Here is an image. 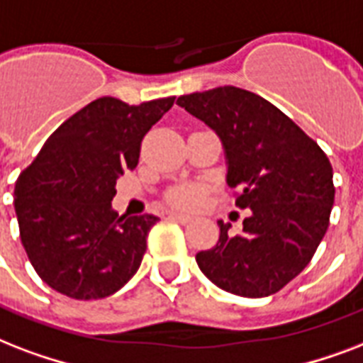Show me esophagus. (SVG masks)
<instances>
[{
  "label": "esophagus",
  "mask_w": 363,
  "mask_h": 363,
  "mask_svg": "<svg viewBox=\"0 0 363 363\" xmlns=\"http://www.w3.org/2000/svg\"><path fill=\"white\" fill-rule=\"evenodd\" d=\"M168 218L174 221H178V223H189L191 221V216H187V213H179V212H170L168 213Z\"/></svg>",
  "instance_id": "obj_1"
}]
</instances>
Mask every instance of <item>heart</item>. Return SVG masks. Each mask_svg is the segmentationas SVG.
<instances>
[{"label":"heart","instance_id":"heart-1","mask_svg":"<svg viewBox=\"0 0 363 363\" xmlns=\"http://www.w3.org/2000/svg\"><path fill=\"white\" fill-rule=\"evenodd\" d=\"M202 199H204V189L201 185H179L168 195V201L182 208L201 206Z\"/></svg>","mask_w":363,"mask_h":363}]
</instances>
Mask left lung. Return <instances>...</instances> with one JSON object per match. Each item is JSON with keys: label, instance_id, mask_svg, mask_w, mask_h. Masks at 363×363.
I'll return each instance as SVG.
<instances>
[{"label": "left lung", "instance_id": "8db88e82", "mask_svg": "<svg viewBox=\"0 0 363 363\" xmlns=\"http://www.w3.org/2000/svg\"><path fill=\"white\" fill-rule=\"evenodd\" d=\"M221 140L227 185L238 208H250L242 233L218 221L220 240L196 254L208 280L229 294L267 297L313 259L335 199L333 168L320 145L265 98L218 86L178 98Z\"/></svg>", "mask_w": 363, "mask_h": 363}]
</instances>
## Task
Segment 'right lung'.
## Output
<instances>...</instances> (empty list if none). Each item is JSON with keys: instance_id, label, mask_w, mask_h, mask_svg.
Masks as SVG:
<instances>
[{"instance_id": "add662e5", "label": "right lung", "mask_w": 363, "mask_h": 363, "mask_svg": "<svg viewBox=\"0 0 363 363\" xmlns=\"http://www.w3.org/2000/svg\"><path fill=\"white\" fill-rule=\"evenodd\" d=\"M176 98L128 106L104 96L62 123L15 185L22 246L39 278L72 299H102L142 263L159 218L119 216L115 184Z\"/></svg>"}]
</instances>
